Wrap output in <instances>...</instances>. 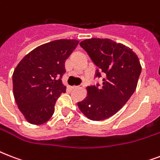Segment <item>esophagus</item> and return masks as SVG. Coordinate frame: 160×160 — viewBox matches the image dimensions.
Listing matches in <instances>:
<instances>
[{
  "mask_svg": "<svg viewBox=\"0 0 160 160\" xmlns=\"http://www.w3.org/2000/svg\"><path fill=\"white\" fill-rule=\"evenodd\" d=\"M80 86H73L72 89L73 90H77V89H80Z\"/></svg>",
  "mask_w": 160,
  "mask_h": 160,
  "instance_id": "34e87169",
  "label": "esophagus"
}]
</instances>
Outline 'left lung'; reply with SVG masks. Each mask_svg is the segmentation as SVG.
I'll return each mask as SVG.
<instances>
[{"label": "left lung", "instance_id": "8db88e82", "mask_svg": "<svg viewBox=\"0 0 160 160\" xmlns=\"http://www.w3.org/2000/svg\"><path fill=\"white\" fill-rule=\"evenodd\" d=\"M80 45L97 66L95 77H103V83L88 86L87 96L78 107L88 119L104 120L119 111L134 94L141 65L132 49L110 39H87Z\"/></svg>", "mask_w": 160, "mask_h": 160}]
</instances>
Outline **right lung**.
Returning <instances> with one entry per match:
<instances>
[{
  "mask_svg": "<svg viewBox=\"0 0 160 160\" xmlns=\"http://www.w3.org/2000/svg\"><path fill=\"white\" fill-rule=\"evenodd\" d=\"M77 40H56L36 47L20 61L12 75L13 94L25 119L42 124L53 115L55 105L66 87L65 62L76 48Z\"/></svg>",
  "mask_w": 160,
  "mask_h": 160,
  "instance_id": "obj_1",
  "label": "right lung"
}]
</instances>
